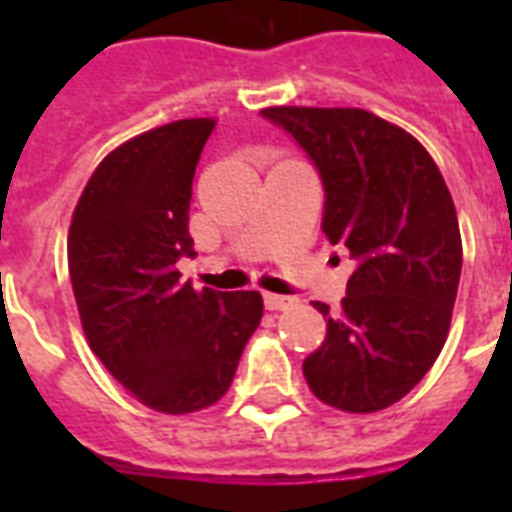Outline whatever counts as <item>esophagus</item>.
<instances>
[{
    "label": "esophagus",
    "instance_id": "1",
    "mask_svg": "<svg viewBox=\"0 0 512 512\" xmlns=\"http://www.w3.org/2000/svg\"><path fill=\"white\" fill-rule=\"evenodd\" d=\"M265 308L268 311H287V308H292V305L297 303L295 297H284V295H271V292H265Z\"/></svg>",
    "mask_w": 512,
    "mask_h": 512
}]
</instances>
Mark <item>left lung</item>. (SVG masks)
<instances>
[{
	"mask_svg": "<svg viewBox=\"0 0 512 512\" xmlns=\"http://www.w3.org/2000/svg\"><path fill=\"white\" fill-rule=\"evenodd\" d=\"M324 180L329 244L356 260L340 313L303 361L313 396L342 412L396 404L428 374L452 324L462 271L457 209L420 140L364 108L271 106Z\"/></svg>",
	"mask_w": 512,
	"mask_h": 512,
	"instance_id": "1",
	"label": "left lung"
}]
</instances>
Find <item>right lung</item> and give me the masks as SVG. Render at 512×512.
I'll return each mask as SVG.
<instances>
[{
    "label": "right lung",
    "instance_id": "add662e5",
    "mask_svg": "<svg viewBox=\"0 0 512 512\" xmlns=\"http://www.w3.org/2000/svg\"><path fill=\"white\" fill-rule=\"evenodd\" d=\"M215 119H180L98 164L68 228V273L84 337L108 372L162 414H191L231 388L263 319L260 292L193 289L191 183Z\"/></svg>",
    "mask_w": 512,
    "mask_h": 512
}]
</instances>
